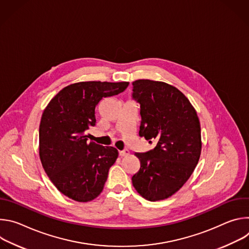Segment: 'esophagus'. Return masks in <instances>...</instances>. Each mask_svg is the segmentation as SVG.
<instances>
[{
    "mask_svg": "<svg viewBox=\"0 0 249 249\" xmlns=\"http://www.w3.org/2000/svg\"><path fill=\"white\" fill-rule=\"evenodd\" d=\"M129 155V151L126 149V150H123V151H120L119 152V156L122 158V157H126Z\"/></svg>",
    "mask_w": 249,
    "mask_h": 249,
    "instance_id": "34e87169",
    "label": "esophagus"
}]
</instances>
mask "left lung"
Instances as JSON below:
<instances>
[{
    "label": "left lung",
    "instance_id": "obj_1",
    "mask_svg": "<svg viewBox=\"0 0 249 249\" xmlns=\"http://www.w3.org/2000/svg\"><path fill=\"white\" fill-rule=\"evenodd\" d=\"M133 98L140 103L139 135L156 141L147 153H136L141 167L133 175L137 192L149 201L172 196L189 179L201 155V128L188 98L163 82H133Z\"/></svg>",
    "mask_w": 249,
    "mask_h": 249
}]
</instances>
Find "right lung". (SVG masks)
I'll return each mask as SVG.
<instances>
[{
	"instance_id": "right-lung-1",
	"label": "right lung",
	"mask_w": 249,
	"mask_h": 249,
	"mask_svg": "<svg viewBox=\"0 0 249 249\" xmlns=\"http://www.w3.org/2000/svg\"><path fill=\"white\" fill-rule=\"evenodd\" d=\"M128 85L72 84L61 89L44 109L39 126L40 160L52 183L70 199L89 202L102 192L118 152L89 142L88 130L95 125L98 102L124 91Z\"/></svg>"
}]
</instances>
